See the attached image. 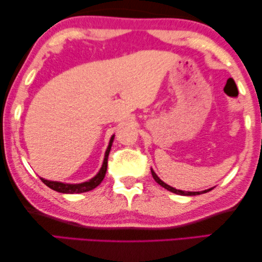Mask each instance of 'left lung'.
<instances>
[{"label":"left lung","mask_w":262,"mask_h":262,"mask_svg":"<svg viewBox=\"0 0 262 262\" xmlns=\"http://www.w3.org/2000/svg\"><path fill=\"white\" fill-rule=\"evenodd\" d=\"M151 173H152V177L153 179L156 180L157 183H159L161 187H164L165 189L169 190L171 192H174V194H178V195H183V196H195V195H201V194H204V192H208L212 189V188H210V189L207 190H203V191H183V190H179V189H175V188L168 186V184H166L164 181H161V180L158 178V175L154 173V170L151 169Z\"/></svg>","instance_id":"obj_1"}]
</instances>
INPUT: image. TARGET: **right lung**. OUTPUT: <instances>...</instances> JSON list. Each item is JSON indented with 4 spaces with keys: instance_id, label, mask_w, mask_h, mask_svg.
<instances>
[{
    "instance_id": "obj_1",
    "label": "right lung",
    "mask_w": 262,
    "mask_h": 262,
    "mask_svg": "<svg viewBox=\"0 0 262 262\" xmlns=\"http://www.w3.org/2000/svg\"><path fill=\"white\" fill-rule=\"evenodd\" d=\"M115 136H113L110 138L108 148L105 151V156H104V160H103V165L101 167V169L98 173L94 177L93 179L89 180V181H85L82 183H76V184H71V183H62V182H58V181H50V180H45L41 179L40 180L44 182L47 187L51 188L58 192H62V194H80V192H85L89 190H93L94 188H96L98 184L102 182V180L104 179L105 173H106V167H108V157L111 149V145H113Z\"/></svg>"
}]
</instances>
